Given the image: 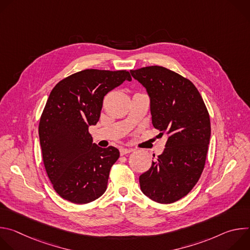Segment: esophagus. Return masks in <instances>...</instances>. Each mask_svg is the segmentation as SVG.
Masks as SVG:
<instances>
[{"label": "esophagus", "mask_w": 250, "mask_h": 250, "mask_svg": "<svg viewBox=\"0 0 250 250\" xmlns=\"http://www.w3.org/2000/svg\"><path fill=\"white\" fill-rule=\"evenodd\" d=\"M132 151H133V149H132V148H125V147H123V148H121V149H120V152H121V154H122V155L127 154V153H130V152H132Z\"/></svg>", "instance_id": "34e87169"}]
</instances>
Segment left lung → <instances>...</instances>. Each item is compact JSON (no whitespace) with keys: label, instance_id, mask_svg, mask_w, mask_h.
Masks as SVG:
<instances>
[{"label":"left lung","instance_id":"8db88e82","mask_svg":"<svg viewBox=\"0 0 250 250\" xmlns=\"http://www.w3.org/2000/svg\"><path fill=\"white\" fill-rule=\"evenodd\" d=\"M150 98L153 126L168 134L165 148L156 161L139 176L140 189L160 204L185 197L204 170L210 137L207 106L195 85L162 66L130 70Z\"/></svg>","mask_w":250,"mask_h":250}]
</instances>
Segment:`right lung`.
<instances>
[{
    "label": "right lung",
    "mask_w": 250,
    "mask_h": 250,
    "mask_svg": "<svg viewBox=\"0 0 250 250\" xmlns=\"http://www.w3.org/2000/svg\"><path fill=\"white\" fill-rule=\"evenodd\" d=\"M125 80L131 81L126 70L86 69L52 89L39 133L47 176L61 198L87 204L105 192L120 151L93 144L89 126L100 119L104 97Z\"/></svg>",
    "instance_id": "add662e5"
}]
</instances>
